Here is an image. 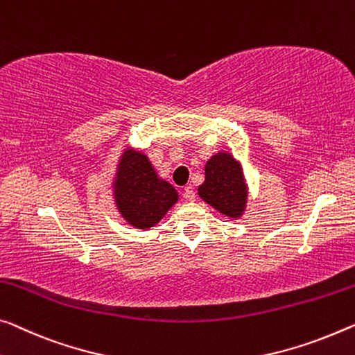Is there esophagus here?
<instances>
[{"label": "esophagus", "mask_w": 355, "mask_h": 355, "mask_svg": "<svg viewBox=\"0 0 355 355\" xmlns=\"http://www.w3.org/2000/svg\"><path fill=\"white\" fill-rule=\"evenodd\" d=\"M184 198L189 200V201L195 200V190H193L192 185H187V187H184Z\"/></svg>", "instance_id": "34e87169"}]
</instances>
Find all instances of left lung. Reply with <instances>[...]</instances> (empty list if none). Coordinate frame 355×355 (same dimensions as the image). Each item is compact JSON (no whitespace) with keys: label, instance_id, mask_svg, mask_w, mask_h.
I'll use <instances>...</instances> for the list:
<instances>
[{"label":"left lung","instance_id":"obj_1","mask_svg":"<svg viewBox=\"0 0 355 355\" xmlns=\"http://www.w3.org/2000/svg\"><path fill=\"white\" fill-rule=\"evenodd\" d=\"M205 176V182L198 187L201 198L228 217L241 216L248 189L239 163L230 154L219 152L206 163Z\"/></svg>","mask_w":355,"mask_h":355}]
</instances>
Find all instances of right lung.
<instances>
[{
	"instance_id": "obj_1",
	"label": "right lung",
	"mask_w": 355,
	"mask_h": 355,
	"mask_svg": "<svg viewBox=\"0 0 355 355\" xmlns=\"http://www.w3.org/2000/svg\"><path fill=\"white\" fill-rule=\"evenodd\" d=\"M114 189L123 219L141 230L155 225L178 201L173 185L157 178L147 157L135 150L122 155Z\"/></svg>"
}]
</instances>
